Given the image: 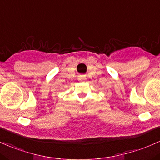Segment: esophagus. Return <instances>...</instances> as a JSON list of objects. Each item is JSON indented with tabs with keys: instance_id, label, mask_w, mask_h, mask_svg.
I'll return each instance as SVG.
<instances>
[{
	"instance_id": "esophagus-1",
	"label": "esophagus",
	"mask_w": 160,
	"mask_h": 160,
	"mask_svg": "<svg viewBox=\"0 0 160 160\" xmlns=\"http://www.w3.org/2000/svg\"><path fill=\"white\" fill-rule=\"evenodd\" d=\"M79 79H85V77H83V76H81Z\"/></svg>"
}]
</instances>
